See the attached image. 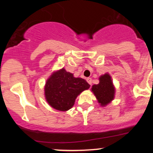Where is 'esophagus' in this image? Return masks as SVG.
<instances>
[{
    "label": "esophagus",
    "mask_w": 153,
    "mask_h": 153,
    "mask_svg": "<svg viewBox=\"0 0 153 153\" xmlns=\"http://www.w3.org/2000/svg\"><path fill=\"white\" fill-rule=\"evenodd\" d=\"M86 81H87V82H88V84H90V85H92V79H91L90 78H86Z\"/></svg>",
    "instance_id": "1"
}]
</instances>
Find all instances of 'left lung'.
<instances>
[{
    "instance_id": "left-lung-1",
    "label": "left lung",
    "mask_w": 153,
    "mask_h": 153,
    "mask_svg": "<svg viewBox=\"0 0 153 153\" xmlns=\"http://www.w3.org/2000/svg\"><path fill=\"white\" fill-rule=\"evenodd\" d=\"M91 89L102 107L110 104L115 98V86L110 75L107 72L99 77V84L92 85Z\"/></svg>"
}]
</instances>
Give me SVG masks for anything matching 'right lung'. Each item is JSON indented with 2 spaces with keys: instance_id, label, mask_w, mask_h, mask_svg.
<instances>
[{
  "instance_id": "obj_1",
  "label": "right lung",
  "mask_w": 153,
  "mask_h": 153,
  "mask_svg": "<svg viewBox=\"0 0 153 153\" xmlns=\"http://www.w3.org/2000/svg\"><path fill=\"white\" fill-rule=\"evenodd\" d=\"M84 79L75 78L64 68L55 71L44 86V95L49 106L59 111H67L75 104L77 97L89 88Z\"/></svg>"
}]
</instances>
